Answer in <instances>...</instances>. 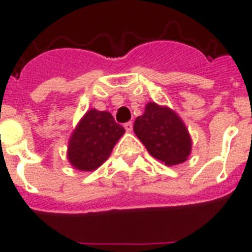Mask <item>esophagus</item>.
Instances as JSON below:
<instances>
[{
  "label": "esophagus",
  "mask_w": 252,
  "mask_h": 252,
  "mask_svg": "<svg viewBox=\"0 0 252 252\" xmlns=\"http://www.w3.org/2000/svg\"><path fill=\"white\" fill-rule=\"evenodd\" d=\"M124 128H126V132H132V129H133V124L130 122L126 123V124H124Z\"/></svg>",
  "instance_id": "34e87169"
}]
</instances>
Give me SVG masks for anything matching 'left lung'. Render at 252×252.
Instances as JSON below:
<instances>
[{"label": "left lung", "instance_id": "obj_1", "mask_svg": "<svg viewBox=\"0 0 252 252\" xmlns=\"http://www.w3.org/2000/svg\"><path fill=\"white\" fill-rule=\"evenodd\" d=\"M133 130L150 156L165 165H179L191 154L192 140L188 129L168 107L148 103L144 115L136 119Z\"/></svg>", "mask_w": 252, "mask_h": 252}]
</instances>
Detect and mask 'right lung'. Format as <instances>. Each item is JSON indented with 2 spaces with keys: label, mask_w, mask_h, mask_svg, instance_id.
I'll return each mask as SVG.
<instances>
[{
  "label": "right lung",
  "mask_w": 252,
  "mask_h": 252,
  "mask_svg": "<svg viewBox=\"0 0 252 252\" xmlns=\"http://www.w3.org/2000/svg\"><path fill=\"white\" fill-rule=\"evenodd\" d=\"M124 132L110 112L89 110L69 138L68 161L81 171L96 170L110 157Z\"/></svg>",
  "instance_id": "right-lung-1"
}]
</instances>
